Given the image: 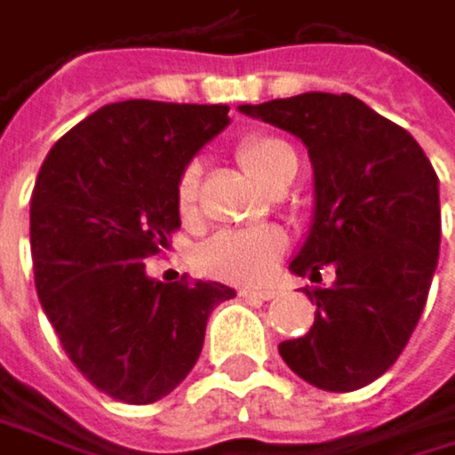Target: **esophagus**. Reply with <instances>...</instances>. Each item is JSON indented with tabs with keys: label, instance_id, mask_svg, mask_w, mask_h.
<instances>
[{
	"label": "esophagus",
	"instance_id": "obj_1",
	"mask_svg": "<svg viewBox=\"0 0 455 455\" xmlns=\"http://www.w3.org/2000/svg\"><path fill=\"white\" fill-rule=\"evenodd\" d=\"M240 297H245V300H273L275 289H240Z\"/></svg>",
	"mask_w": 455,
	"mask_h": 455
}]
</instances>
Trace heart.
<instances>
[{"mask_svg": "<svg viewBox=\"0 0 455 455\" xmlns=\"http://www.w3.org/2000/svg\"><path fill=\"white\" fill-rule=\"evenodd\" d=\"M235 155L240 166L265 188L289 172H297V152L289 141L270 133H248L237 141ZM202 169L190 161L174 185V202L180 215H190L199 199ZM286 245V237L275 226H253V229H226L204 240L196 251L199 267L220 281L259 283L270 275Z\"/></svg>", "mask_w": 455, "mask_h": 455, "instance_id": "heart-1", "label": "heart"}]
</instances>
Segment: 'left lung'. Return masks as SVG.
<instances>
[{
  "label": "left lung",
  "instance_id": "1",
  "mask_svg": "<svg viewBox=\"0 0 455 455\" xmlns=\"http://www.w3.org/2000/svg\"><path fill=\"white\" fill-rule=\"evenodd\" d=\"M294 133L311 155L316 210L289 265L327 289H306L316 316L281 341L289 369L314 387L349 393L382 377L423 314L440 256V180L420 144L352 95L306 92L240 106Z\"/></svg>",
  "mask_w": 455,
  "mask_h": 455
}]
</instances>
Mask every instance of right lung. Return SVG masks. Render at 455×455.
I'll return each mask as SVG.
<instances>
[{
	"label": "right lung",
	"instance_id": "add662e5",
	"mask_svg": "<svg viewBox=\"0 0 455 455\" xmlns=\"http://www.w3.org/2000/svg\"><path fill=\"white\" fill-rule=\"evenodd\" d=\"M229 106L122 100L70 128L40 166L29 243L40 306L76 369L106 395L152 404L194 369L210 311L235 289L144 261L180 229L174 185Z\"/></svg>",
	"mask_w": 455,
	"mask_h": 455
}]
</instances>
